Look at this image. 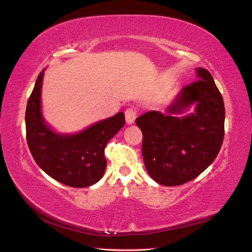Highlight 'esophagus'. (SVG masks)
<instances>
[{
  "instance_id": "34e87169",
  "label": "esophagus",
  "mask_w": 252,
  "mask_h": 252,
  "mask_svg": "<svg viewBox=\"0 0 252 252\" xmlns=\"http://www.w3.org/2000/svg\"><path fill=\"white\" fill-rule=\"evenodd\" d=\"M125 115H126V123H129V125H132V123L134 122L135 119H136L137 111H136V109L134 108V107H129V108L126 109Z\"/></svg>"
}]
</instances>
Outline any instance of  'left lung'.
Segmentation results:
<instances>
[{"instance_id":"1","label":"left lung","mask_w":252,"mask_h":252,"mask_svg":"<svg viewBox=\"0 0 252 252\" xmlns=\"http://www.w3.org/2000/svg\"><path fill=\"white\" fill-rule=\"evenodd\" d=\"M194 82L185 85L167 109L136 118L143 133L142 154L148 174L157 183L176 186L194 180L217 158L224 138L225 108L222 94L207 69H196ZM196 103L195 114L173 117Z\"/></svg>"}]
</instances>
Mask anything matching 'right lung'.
<instances>
[{
	"label": "right lung",
	"mask_w": 252,
	"mask_h": 252,
	"mask_svg": "<svg viewBox=\"0 0 252 252\" xmlns=\"http://www.w3.org/2000/svg\"><path fill=\"white\" fill-rule=\"evenodd\" d=\"M43 70L35 81L26 109V137L32 157L51 178L71 187L95 184L106 169V144L125 126L123 112L72 135L52 131L41 114Z\"/></svg>",
	"instance_id": "obj_1"
}]
</instances>
